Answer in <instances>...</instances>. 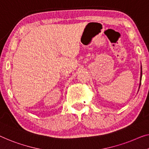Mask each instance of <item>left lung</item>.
<instances>
[{
    "instance_id": "obj_1",
    "label": "left lung",
    "mask_w": 149,
    "mask_h": 149,
    "mask_svg": "<svg viewBox=\"0 0 149 149\" xmlns=\"http://www.w3.org/2000/svg\"><path fill=\"white\" fill-rule=\"evenodd\" d=\"M142 78V67H141V79ZM141 84H140V86H141Z\"/></svg>"
}]
</instances>
